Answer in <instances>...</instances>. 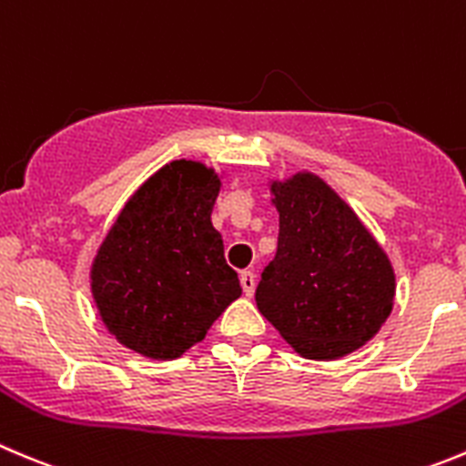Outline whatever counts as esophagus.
<instances>
[{"label": "esophagus", "instance_id": "1", "mask_svg": "<svg viewBox=\"0 0 466 466\" xmlns=\"http://www.w3.org/2000/svg\"><path fill=\"white\" fill-rule=\"evenodd\" d=\"M241 287L246 296L255 293V273L252 270H241Z\"/></svg>", "mask_w": 466, "mask_h": 466}]
</instances>
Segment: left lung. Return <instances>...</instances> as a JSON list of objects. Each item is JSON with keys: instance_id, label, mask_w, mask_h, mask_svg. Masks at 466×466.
<instances>
[{"instance_id": "left-lung-1", "label": "left lung", "mask_w": 466, "mask_h": 466, "mask_svg": "<svg viewBox=\"0 0 466 466\" xmlns=\"http://www.w3.org/2000/svg\"><path fill=\"white\" fill-rule=\"evenodd\" d=\"M278 252L261 270V314L307 360H337L380 329L394 270L353 209L314 175L273 184Z\"/></svg>"}]
</instances>
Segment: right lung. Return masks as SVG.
<instances>
[{
    "label": "right lung",
    "instance_id": "1",
    "mask_svg": "<svg viewBox=\"0 0 466 466\" xmlns=\"http://www.w3.org/2000/svg\"><path fill=\"white\" fill-rule=\"evenodd\" d=\"M220 182L173 161L118 216L93 264V296L108 332L152 360H175L241 296L211 225Z\"/></svg>",
    "mask_w": 466,
    "mask_h": 466
}]
</instances>
